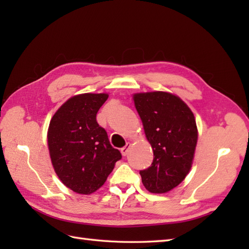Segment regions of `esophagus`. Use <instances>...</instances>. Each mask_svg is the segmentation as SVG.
<instances>
[{"label":"esophagus","mask_w":249,"mask_h":249,"mask_svg":"<svg viewBox=\"0 0 249 249\" xmlns=\"http://www.w3.org/2000/svg\"><path fill=\"white\" fill-rule=\"evenodd\" d=\"M129 147H130V143L129 142H127V143H126V145L125 146H123L121 149V153H122V155L123 156H126L128 154V151H129Z\"/></svg>","instance_id":"1"}]
</instances>
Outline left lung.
I'll return each instance as SVG.
<instances>
[{
  "label": "left lung",
  "instance_id": "1",
  "mask_svg": "<svg viewBox=\"0 0 249 249\" xmlns=\"http://www.w3.org/2000/svg\"><path fill=\"white\" fill-rule=\"evenodd\" d=\"M134 102L154 153L152 165L140 171L142 183L150 193H168L192 168L198 140L194 113L181 98L167 92L137 93Z\"/></svg>",
  "mask_w": 249,
  "mask_h": 249
}]
</instances>
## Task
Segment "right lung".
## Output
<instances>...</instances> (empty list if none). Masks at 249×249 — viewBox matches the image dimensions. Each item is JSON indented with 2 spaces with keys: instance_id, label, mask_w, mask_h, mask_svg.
<instances>
[{
  "instance_id": "obj_1",
  "label": "right lung",
  "mask_w": 249,
  "mask_h": 249,
  "mask_svg": "<svg viewBox=\"0 0 249 249\" xmlns=\"http://www.w3.org/2000/svg\"><path fill=\"white\" fill-rule=\"evenodd\" d=\"M107 99L105 93L76 95L50 121L47 137L52 165L62 183L78 194L96 192L122 158L96 121Z\"/></svg>"
}]
</instances>
